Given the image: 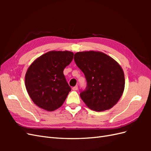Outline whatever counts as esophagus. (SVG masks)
<instances>
[{"label": "esophagus", "mask_w": 151, "mask_h": 151, "mask_svg": "<svg viewBox=\"0 0 151 151\" xmlns=\"http://www.w3.org/2000/svg\"><path fill=\"white\" fill-rule=\"evenodd\" d=\"M77 89H78V86H77L73 87V88H72V90H74V91H77Z\"/></svg>", "instance_id": "obj_1"}]
</instances>
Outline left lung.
<instances>
[{
  "mask_svg": "<svg viewBox=\"0 0 151 151\" xmlns=\"http://www.w3.org/2000/svg\"><path fill=\"white\" fill-rule=\"evenodd\" d=\"M74 58L87 81L86 89L80 94L86 106L96 111L115 106L125 88L124 72L119 63L98 51L77 52Z\"/></svg>",
  "mask_w": 151,
  "mask_h": 151,
  "instance_id": "8db88e82",
  "label": "left lung"
}]
</instances>
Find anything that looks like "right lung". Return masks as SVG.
I'll list each match as a JSON object with an SVG mask.
<instances>
[{
    "mask_svg": "<svg viewBox=\"0 0 151 151\" xmlns=\"http://www.w3.org/2000/svg\"><path fill=\"white\" fill-rule=\"evenodd\" d=\"M74 53L50 51L31 63L25 75L29 97L39 108L52 111L60 108L71 90L63 70L72 62Z\"/></svg>",
    "mask_w": 151,
    "mask_h": 151,
    "instance_id": "1",
    "label": "right lung"
}]
</instances>
